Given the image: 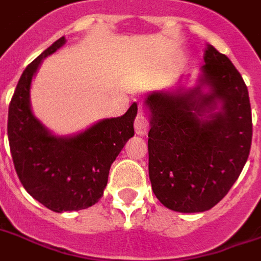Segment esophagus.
I'll return each instance as SVG.
<instances>
[{
  "instance_id": "esophagus-1",
  "label": "esophagus",
  "mask_w": 261,
  "mask_h": 261,
  "mask_svg": "<svg viewBox=\"0 0 261 261\" xmlns=\"http://www.w3.org/2000/svg\"><path fill=\"white\" fill-rule=\"evenodd\" d=\"M148 126H150V120H148V118L142 113L138 114L137 118H135L134 120L135 133H137L138 135H146L148 131Z\"/></svg>"
}]
</instances>
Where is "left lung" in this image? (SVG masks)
<instances>
[{
	"instance_id": "left-lung-1",
	"label": "left lung",
	"mask_w": 261,
	"mask_h": 261,
	"mask_svg": "<svg viewBox=\"0 0 261 261\" xmlns=\"http://www.w3.org/2000/svg\"><path fill=\"white\" fill-rule=\"evenodd\" d=\"M200 85L188 91L154 93L151 111L148 175L155 196L178 212L212 208L231 190L248 159L252 114L247 85L229 58L210 45ZM212 93L203 96L200 87ZM222 111L201 120L216 102Z\"/></svg>"
}]
</instances>
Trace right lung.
<instances>
[{"label":"right lung","instance_id":"right-lung-1","mask_svg":"<svg viewBox=\"0 0 261 261\" xmlns=\"http://www.w3.org/2000/svg\"><path fill=\"white\" fill-rule=\"evenodd\" d=\"M65 43L61 37L23 70L9 105L8 137L19 180L33 198L54 212L78 211L103 195L113 162L134 137L138 106L105 119L74 138H56L34 118L29 93L33 75L46 56Z\"/></svg>","mask_w":261,"mask_h":261}]
</instances>
